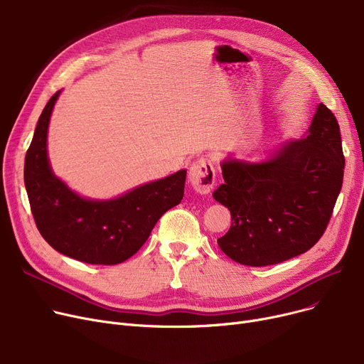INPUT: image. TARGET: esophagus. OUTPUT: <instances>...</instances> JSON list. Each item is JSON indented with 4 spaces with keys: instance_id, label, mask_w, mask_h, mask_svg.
<instances>
[{
    "instance_id": "1",
    "label": "esophagus",
    "mask_w": 364,
    "mask_h": 364,
    "mask_svg": "<svg viewBox=\"0 0 364 364\" xmlns=\"http://www.w3.org/2000/svg\"><path fill=\"white\" fill-rule=\"evenodd\" d=\"M188 181L200 195L211 193L215 186V169L209 158H200L190 165Z\"/></svg>"
}]
</instances>
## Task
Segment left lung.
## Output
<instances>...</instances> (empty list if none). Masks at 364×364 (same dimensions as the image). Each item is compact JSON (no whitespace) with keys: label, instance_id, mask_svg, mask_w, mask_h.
I'll return each instance as SVG.
<instances>
[{"label":"left lung","instance_id":"obj_1","mask_svg":"<svg viewBox=\"0 0 364 364\" xmlns=\"http://www.w3.org/2000/svg\"><path fill=\"white\" fill-rule=\"evenodd\" d=\"M346 159L335 114L320 103L307 137L283 143L258 164L227 159L214 199L230 209L218 239L233 261L264 267L307 252L326 230Z\"/></svg>","mask_w":364,"mask_h":364}]
</instances>
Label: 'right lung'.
Listing matches in <instances>:
<instances>
[{"mask_svg":"<svg viewBox=\"0 0 364 364\" xmlns=\"http://www.w3.org/2000/svg\"><path fill=\"white\" fill-rule=\"evenodd\" d=\"M60 91L46 105L25 158V186L41 236L57 252L87 264L114 265L136 254L158 220L181 202L186 169L110 200L81 198L60 180L47 156V131Z\"/></svg>","mask_w":364,"mask_h":364,"instance_id":"1","label":"right lung"}]
</instances>
